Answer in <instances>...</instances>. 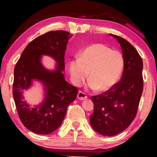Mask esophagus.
I'll list each match as a JSON object with an SVG mask.
<instances>
[{"label":"esophagus","mask_w":157,"mask_h":157,"mask_svg":"<svg viewBox=\"0 0 157 157\" xmlns=\"http://www.w3.org/2000/svg\"><path fill=\"white\" fill-rule=\"evenodd\" d=\"M78 98L80 100H84L86 99L87 96L86 95H85V94H84L83 92L79 91L78 94Z\"/></svg>","instance_id":"1"}]
</instances>
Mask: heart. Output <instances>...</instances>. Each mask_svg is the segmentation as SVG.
<instances>
[{"label": "heart", "mask_w": 157, "mask_h": 157, "mask_svg": "<svg viewBox=\"0 0 157 157\" xmlns=\"http://www.w3.org/2000/svg\"><path fill=\"white\" fill-rule=\"evenodd\" d=\"M124 60L120 52L102 44L91 45L82 50L78 59L69 62L71 81L80 86L87 78L88 86L97 92L106 91L115 85L123 70Z\"/></svg>", "instance_id": "b5f03b06"}]
</instances>
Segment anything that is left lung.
Listing matches in <instances>:
<instances>
[{
    "instance_id": "8db88e82",
    "label": "left lung",
    "mask_w": 157,
    "mask_h": 157,
    "mask_svg": "<svg viewBox=\"0 0 157 157\" xmlns=\"http://www.w3.org/2000/svg\"><path fill=\"white\" fill-rule=\"evenodd\" d=\"M121 45L124 60L120 82L102 94L92 96L94 113L90 123L102 136H113L123 132L136 117L143 93V60L132 45L121 36L109 34Z\"/></svg>"
}]
</instances>
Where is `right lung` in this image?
I'll list each match as a JSON object with an SVG mask.
<instances>
[{
    "label": "right lung",
    "mask_w": 157,
    "mask_h": 157,
    "mask_svg": "<svg viewBox=\"0 0 157 157\" xmlns=\"http://www.w3.org/2000/svg\"><path fill=\"white\" fill-rule=\"evenodd\" d=\"M73 34L63 30L48 32L36 37L23 50L14 68L13 97L20 120L26 128L35 134L46 135L59 128L68 106L75 100L78 90L65 80L64 55ZM43 55L54 59V70L45 68ZM40 81L44 91L43 101L31 106L24 100L23 92Z\"/></svg>",
    "instance_id": "right-lung-1"
}]
</instances>
